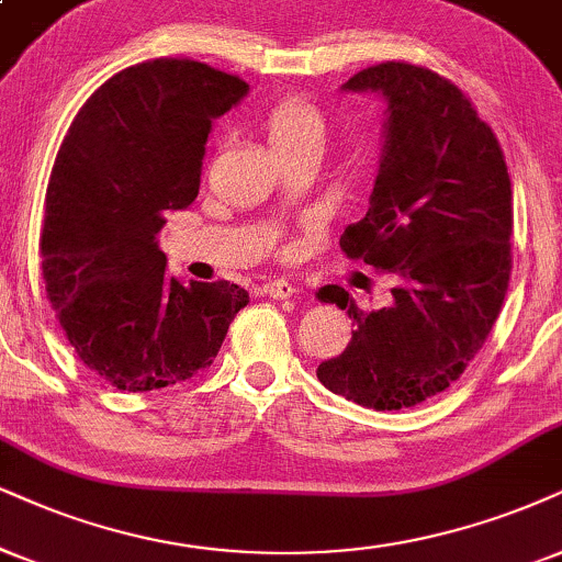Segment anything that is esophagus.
<instances>
[{
	"instance_id": "34e87169",
	"label": "esophagus",
	"mask_w": 562,
	"mask_h": 562,
	"mask_svg": "<svg viewBox=\"0 0 562 562\" xmlns=\"http://www.w3.org/2000/svg\"><path fill=\"white\" fill-rule=\"evenodd\" d=\"M262 292H266L268 296H273V300H286V296H292L296 292V286L294 283H289L286 279H273L262 286Z\"/></svg>"
}]
</instances>
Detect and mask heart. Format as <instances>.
I'll return each mask as SVG.
<instances>
[{
	"mask_svg": "<svg viewBox=\"0 0 562 562\" xmlns=\"http://www.w3.org/2000/svg\"><path fill=\"white\" fill-rule=\"evenodd\" d=\"M260 124L276 156L304 148V145H321L325 135L323 114L300 95H283L270 103Z\"/></svg>",
	"mask_w": 562,
	"mask_h": 562,
	"instance_id": "obj_1",
	"label": "heart"
}]
</instances>
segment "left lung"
<instances>
[{
  "label": "left lung",
  "instance_id": "obj_1",
  "mask_svg": "<svg viewBox=\"0 0 562 562\" xmlns=\"http://www.w3.org/2000/svg\"><path fill=\"white\" fill-rule=\"evenodd\" d=\"M344 88L383 93L387 124L370 207L341 249L398 283L370 313L338 286L317 294L355 321L317 378L359 406L398 412L456 383L487 341L514 268V192L493 127L456 82L393 59Z\"/></svg>",
  "mask_w": 562,
  "mask_h": 562
}]
</instances>
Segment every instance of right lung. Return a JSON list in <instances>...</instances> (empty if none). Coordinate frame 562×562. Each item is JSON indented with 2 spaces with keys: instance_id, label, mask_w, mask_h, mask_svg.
<instances>
[{
  "instance_id": "obj_1",
  "label": "right lung",
  "mask_w": 562,
  "mask_h": 562,
  "mask_svg": "<svg viewBox=\"0 0 562 562\" xmlns=\"http://www.w3.org/2000/svg\"><path fill=\"white\" fill-rule=\"evenodd\" d=\"M247 93L237 75L158 57L109 78L82 103L46 187L41 270L80 362L127 393L213 364L249 302L228 281L179 283L156 234L198 198L213 120Z\"/></svg>"
}]
</instances>
